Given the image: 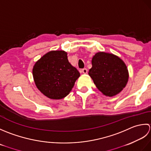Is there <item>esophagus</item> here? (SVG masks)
<instances>
[{"label": "esophagus", "instance_id": "1", "mask_svg": "<svg viewBox=\"0 0 151 151\" xmlns=\"http://www.w3.org/2000/svg\"><path fill=\"white\" fill-rule=\"evenodd\" d=\"M81 72L83 73H87L88 72V70L87 68H83V69H82Z\"/></svg>", "mask_w": 151, "mask_h": 151}]
</instances>
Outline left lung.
<instances>
[{
  "instance_id": "1",
  "label": "left lung",
  "mask_w": 151,
  "mask_h": 151,
  "mask_svg": "<svg viewBox=\"0 0 151 151\" xmlns=\"http://www.w3.org/2000/svg\"><path fill=\"white\" fill-rule=\"evenodd\" d=\"M88 74L98 90L107 96L119 94L127 83L128 72L118 57L104 52L97 53L92 59Z\"/></svg>"
}]
</instances>
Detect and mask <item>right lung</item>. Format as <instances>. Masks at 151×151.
<instances>
[{
	"label": "right lung",
	"mask_w": 151,
	"mask_h": 151,
	"mask_svg": "<svg viewBox=\"0 0 151 151\" xmlns=\"http://www.w3.org/2000/svg\"><path fill=\"white\" fill-rule=\"evenodd\" d=\"M32 74L37 88L45 96L56 100L69 94L80 76L64 51H50L44 55L34 66Z\"/></svg>",
	"instance_id": "add662e5"
}]
</instances>
